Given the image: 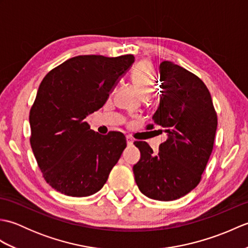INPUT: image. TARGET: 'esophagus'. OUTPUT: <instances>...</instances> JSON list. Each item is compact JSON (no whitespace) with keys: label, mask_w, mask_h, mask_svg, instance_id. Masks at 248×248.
Wrapping results in <instances>:
<instances>
[{"label":"esophagus","mask_w":248,"mask_h":248,"mask_svg":"<svg viewBox=\"0 0 248 248\" xmlns=\"http://www.w3.org/2000/svg\"><path fill=\"white\" fill-rule=\"evenodd\" d=\"M133 143H134V140L132 138H130V136H127V144L133 145Z\"/></svg>","instance_id":"esophagus-1"}]
</instances>
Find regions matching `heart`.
I'll list each match as a JSON object with an SVG mask.
<instances>
[{
  "label": "heart",
  "instance_id": "1",
  "mask_svg": "<svg viewBox=\"0 0 248 248\" xmlns=\"http://www.w3.org/2000/svg\"><path fill=\"white\" fill-rule=\"evenodd\" d=\"M132 80L144 98H148L155 88V76L152 66L147 62L136 65L132 72Z\"/></svg>",
  "mask_w": 248,
  "mask_h": 248
}]
</instances>
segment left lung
Listing matches in <instances>:
<instances>
[{"label":"left lung","instance_id":"8db88e82","mask_svg":"<svg viewBox=\"0 0 248 248\" xmlns=\"http://www.w3.org/2000/svg\"><path fill=\"white\" fill-rule=\"evenodd\" d=\"M159 70L162 94L152 119L167 140L156 155L146 141H135L140 159L133 172L145 196L170 202L200 182L213 149L217 116L211 94L198 77L168 61L161 62Z\"/></svg>","mask_w":248,"mask_h":248}]
</instances>
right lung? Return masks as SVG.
Here are the masks:
<instances>
[{
    "label": "right lung",
    "instance_id": "right-lung-1",
    "mask_svg": "<svg viewBox=\"0 0 248 248\" xmlns=\"http://www.w3.org/2000/svg\"><path fill=\"white\" fill-rule=\"evenodd\" d=\"M133 62L131 54L80 55L44 78L30 112V140L44 178L57 192L86 197L107 182L125 138L94 132L85 118L103 107Z\"/></svg>",
    "mask_w": 248,
    "mask_h": 248
}]
</instances>
